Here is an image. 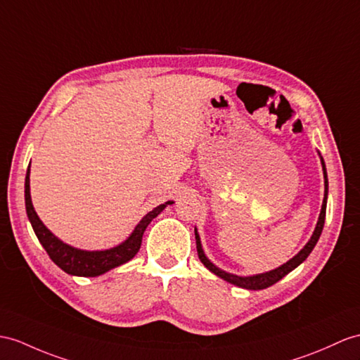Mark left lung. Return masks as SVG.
I'll return each mask as SVG.
<instances>
[{
    "label": "left lung",
    "instance_id": "left-lung-1",
    "mask_svg": "<svg viewBox=\"0 0 360 360\" xmlns=\"http://www.w3.org/2000/svg\"><path fill=\"white\" fill-rule=\"evenodd\" d=\"M321 157V154H319ZM321 163H322V171H323V185H326V191H323V201H322V207H321V214L318 218L316 227H314V232L311 235V238L309 240V243L296 253V255L288 259L287 262H284L283 266H279L274 270L266 271V274H258V275H252V276H238L233 274H227V271L221 270L220 267H217L212 261L207 259V257L205 255L203 248H201V241H200V235L195 229V243H197V252H198V258L200 261L203 262L205 267L212 271L214 275L220 276L224 281L231 283L233 285H238L241 288H248V290H262V288H267L270 285H274L275 283H278L279 279H283L287 274H290L292 270H295L297 266L301 264L307 259V257L310 255L311 250L316 246V243L319 240V236L322 233L323 229V223H326V210H327V197H328V179H327V169H326V163H323V159L321 157Z\"/></svg>",
    "mask_w": 360,
    "mask_h": 360
}]
</instances>
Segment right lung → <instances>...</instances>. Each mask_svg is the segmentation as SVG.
<instances>
[{
	"label": "right lung",
	"instance_id": "1",
	"mask_svg": "<svg viewBox=\"0 0 360 360\" xmlns=\"http://www.w3.org/2000/svg\"><path fill=\"white\" fill-rule=\"evenodd\" d=\"M24 197L27 217L32 223L34 233H37L39 243L42 244V248L46 249L50 259L53 261L58 267L63 269L65 274L75 276H99L105 274V271H108L114 267H119L122 264H125L129 259H133L140 249V244H142V236L148 224H150L166 206L174 203V201H166V203L154 207L151 212H148L134 227L133 233H131L124 243H120L119 246L107 250H82L60 241L58 236H55L46 226H44V223L39 220L38 214L34 212L30 197V166L27 169V174H25Z\"/></svg>",
	"mask_w": 360,
	"mask_h": 360
}]
</instances>
